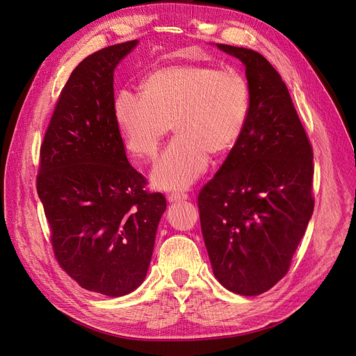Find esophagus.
<instances>
[{
  "label": "esophagus",
  "mask_w": 356,
  "mask_h": 356,
  "mask_svg": "<svg viewBox=\"0 0 356 356\" xmlns=\"http://www.w3.org/2000/svg\"><path fill=\"white\" fill-rule=\"evenodd\" d=\"M189 195L188 193H170L167 195V200L170 203H177V202H183V200H188Z\"/></svg>",
  "instance_id": "1"
}]
</instances>
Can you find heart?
<instances>
[{
    "label": "heart",
    "instance_id": "1",
    "mask_svg": "<svg viewBox=\"0 0 356 356\" xmlns=\"http://www.w3.org/2000/svg\"><path fill=\"white\" fill-rule=\"evenodd\" d=\"M141 97L122 90L114 117L122 143L136 159L153 160L170 127L175 140L157 160L156 188H189L209 163V154H227L244 133L251 90L236 69L179 63L153 70L141 82Z\"/></svg>",
    "mask_w": 356,
    "mask_h": 356
}]
</instances>
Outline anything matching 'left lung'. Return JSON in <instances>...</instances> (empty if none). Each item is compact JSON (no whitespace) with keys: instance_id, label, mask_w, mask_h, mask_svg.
Instances as JSON below:
<instances>
[{"instance_id":"obj_1","label":"left lung","mask_w":356,"mask_h":356,"mask_svg":"<svg viewBox=\"0 0 356 356\" xmlns=\"http://www.w3.org/2000/svg\"><path fill=\"white\" fill-rule=\"evenodd\" d=\"M245 66L250 115L239 141L197 196L218 282L258 296L282 280L312 218L313 149L286 83L263 54L216 44Z\"/></svg>"}]
</instances>
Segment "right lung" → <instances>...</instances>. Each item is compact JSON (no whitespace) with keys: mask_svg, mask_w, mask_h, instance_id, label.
Segmentation results:
<instances>
[{"mask_svg":"<svg viewBox=\"0 0 356 356\" xmlns=\"http://www.w3.org/2000/svg\"><path fill=\"white\" fill-rule=\"evenodd\" d=\"M98 50L72 72L40 147L37 193L59 266L81 287L109 297L147 275L165 211L161 193L129 164L114 117V70L137 46Z\"/></svg>","mask_w":356,"mask_h":356,"instance_id":"obj_1","label":"right lung"}]
</instances>
